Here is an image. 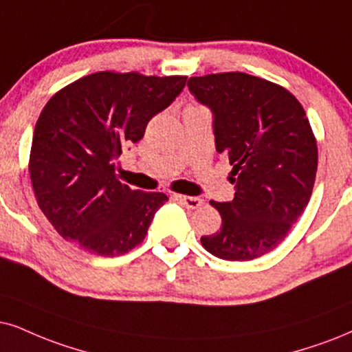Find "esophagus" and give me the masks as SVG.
I'll return each mask as SVG.
<instances>
[{"mask_svg": "<svg viewBox=\"0 0 352 352\" xmlns=\"http://www.w3.org/2000/svg\"><path fill=\"white\" fill-rule=\"evenodd\" d=\"M175 198L179 199V201L184 204L185 208L188 209H197L199 206H203L204 201L201 198H197V197H186V195H175Z\"/></svg>", "mask_w": 352, "mask_h": 352, "instance_id": "esophagus-1", "label": "esophagus"}]
</instances>
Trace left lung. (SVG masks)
I'll return each instance as SVG.
<instances>
[{
	"mask_svg": "<svg viewBox=\"0 0 352 352\" xmlns=\"http://www.w3.org/2000/svg\"><path fill=\"white\" fill-rule=\"evenodd\" d=\"M212 112L217 153L232 166V201H211L219 232L201 237L222 260L248 261L274 250L304 212L317 175L318 149L305 110L287 89L247 73L188 79Z\"/></svg>",
	"mask_w": 352,
	"mask_h": 352,
	"instance_id": "1",
	"label": "left lung"
}]
</instances>
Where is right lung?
I'll return each mask as SVG.
<instances>
[{"instance_id":"1","label":"right lung","mask_w":352,"mask_h":352,"mask_svg":"<svg viewBox=\"0 0 352 352\" xmlns=\"http://www.w3.org/2000/svg\"><path fill=\"white\" fill-rule=\"evenodd\" d=\"M185 82L186 76L99 71L47 102L35 124L29 173L40 209L65 240L100 256L124 255L143 242L167 197L122 184L115 161Z\"/></svg>"}]
</instances>
